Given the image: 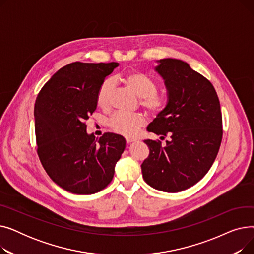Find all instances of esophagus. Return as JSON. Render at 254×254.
Wrapping results in <instances>:
<instances>
[{
    "label": "esophagus",
    "mask_w": 254,
    "mask_h": 254,
    "mask_svg": "<svg viewBox=\"0 0 254 254\" xmlns=\"http://www.w3.org/2000/svg\"><path fill=\"white\" fill-rule=\"evenodd\" d=\"M126 141H127V144H129V143H131V142L137 141V139H136V138H131V137H127V138H126Z\"/></svg>",
    "instance_id": "34e87169"
}]
</instances>
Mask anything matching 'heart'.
<instances>
[{"label":"heart","instance_id":"1","mask_svg":"<svg viewBox=\"0 0 254 254\" xmlns=\"http://www.w3.org/2000/svg\"><path fill=\"white\" fill-rule=\"evenodd\" d=\"M120 80L140 98V104L150 113L157 114L165 110L169 103V96L165 91H157V82L149 75L139 71H131ZM114 90V81L108 78L104 80L97 91V103L103 109H108ZM146 119L141 113L116 112L109 119L110 127L125 136L135 135L144 126Z\"/></svg>","mask_w":254,"mask_h":254}]
</instances>
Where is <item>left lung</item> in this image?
Instances as JSON below:
<instances>
[{
  "label": "left lung",
  "mask_w": 254,
  "mask_h": 254,
  "mask_svg": "<svg viewBox=\"0 0 254 254\" xmlns=\"http://www.w3.org/2000/svg\"><path fill=\"white\" fill-rule=\"evenodd\" d=\"M155 70L168 89L169 103L147 130L166 141L145 140L148 157L143 178L153 189L178 192L201 180L217 156L222 140L220 103L214 86L190 64L175 59L158 61Z\"/></svg>",
  "instance_id": "8db88e82"
}]
</instances>
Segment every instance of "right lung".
I'll list each match as a JSON object with an SVG mask.
<instances>
[{
  "label": "right lung",
  "instance_id": "add662e5",
  "mask_svg": "<svg viewBox=\"0 0 254 254\" xmlns=\"http://www.w3.org/2000/svg\"><path fill=\"white\" fill-rule=\"evenodd\" d=\"M119 64L75 62L53 75L35 104L37 152L48 176L62 189L92 194L112 181L126 148L123 136L86 132V120L97 109V91Z\"/></svg>",
  "mask_w": 254,
  "mask_h": 254
}]
</instances>
